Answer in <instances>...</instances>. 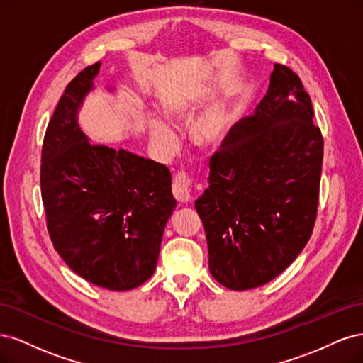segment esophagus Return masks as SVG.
<instances>
[{
    "mask_svg": "<svg viewBox=\"0 0 363 363\" xmlns=\"http://www.w3.org/2000/svg\"><path fill=\"white\" fill-rule=\"evenodd\" d=\"M172 194L179 203H188L192 194V179L184 171L175 174L172 183Z\"/></svg>",
    "mask_w": 363,
    "mask_h": 363,
    "instance_id": "esophagus-1",
    "label": "esophagus"
}]
</instances>
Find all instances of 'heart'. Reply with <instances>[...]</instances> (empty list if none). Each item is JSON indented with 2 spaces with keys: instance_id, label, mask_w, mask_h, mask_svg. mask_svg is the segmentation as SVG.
Wrapping results in <instances>:
<instances>
[{
  "instance_id": "obj_1",
  "label": "heart",
  "mask_w": 363,
  "mask_h": 363,
  "mask_svg": "<svg viewBox=\"0 0 363 363\" xmlns=\"http://www.w3.org/2000/svg\"><path fill=\"white\" fill-rule=\"evenodd\" d=\"M196 108H199V103H196L195 98H177L171 103L164 106L163 112L168 121L174 124L186 123V121L191 119ZM228 131V113L224 106H219L213 111L204 113L201 118H199L194 123L191 128V136L192 140L196 145L211 150L216 148L223 144V140L227 136ZM151 139L155 144L164 147L169 145L174 140V131L167 124L160 123V121H155L151 125Z\"/></svg>"
}]
</instances>
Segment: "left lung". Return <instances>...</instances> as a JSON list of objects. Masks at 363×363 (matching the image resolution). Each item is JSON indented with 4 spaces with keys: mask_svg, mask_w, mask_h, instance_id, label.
I'll use <instances>...</instances> for the list:
<instances>
[{
    "mask_svg": "<svg viewBox=\"0 0 363 363\" xmlns=\"http://www.w3.org/2000/svg\"><path fill=\"white\" fill-rule=\"evenodd\" d=\"M311 96L276 63L256 112L236 123L211 157L208 188L195 201L208 269L233 291L262 286L286 269L311 239L324 140Z\"/></svg>",
    "mask_w": 363,
    "mask_h": 363,
    "instance_id": "obj_1",
    "label": "left lung"
}]
</instances>
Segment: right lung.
Returning a JSON list of instances; mask_svg holds the SVG:
<instances>
[{
    "label": "right lung",
    "instance_id": "obj_1",
    "mask_svg": "<svg viewBox=\"0 0 363 363\" xmlns=\"http://www.w3.org/2000/svg\"><path fill=\"white\" fill-rule=\"evenodd\" d=\"M101 63L77 74L42 145L40 192L51 242L80 277L128 291L156 269L164 225L177 206L171 172L125 150L91 144L77 113Z\"/></svg>",
    "mask_w": 363,
    "mask_h": 363
}]
</instances>
